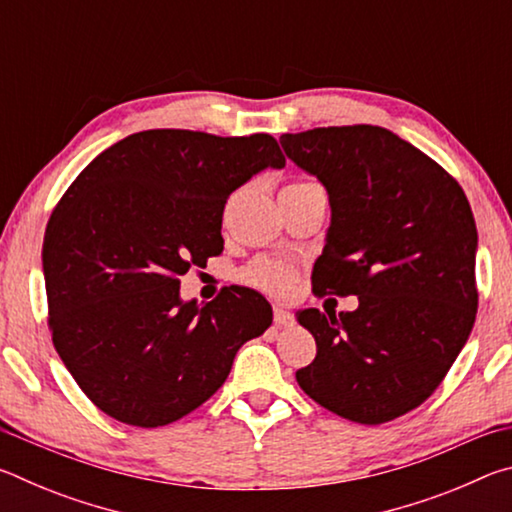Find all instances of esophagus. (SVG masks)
Returning a JSON list of instances; mask_svg holds the SVG:
<instances>
[{
  "instance_id": "1",
  "label": "esophagus",
  "mask_w": 512,
  "mask_h": 512,
  "mask_svg": "<svg viewBox=\"0 0 512 512\" xmlns=\"http://www.w3.org/2000/svg\"><path fill=\"white\" fill-rule=\"evenodd\" d=\"M273 320H275V325L287 327V325H291V323H293V314H291L289 309H284V307H280V305H275V307H273Z\"/></svg>"
}]
</instances>
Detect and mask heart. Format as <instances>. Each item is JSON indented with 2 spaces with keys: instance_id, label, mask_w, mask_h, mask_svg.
Returning <instances> with one entry per match:
<instances>
[{
  "instance_id": "1",
  "label": "heart",
  "mask_w": 512,
  "mask_h": 512,
  "mask_svg": "<svg viewBox=\"0 0 512 512\" xmlns=\"http://www.w3.org/2000/svg\"><path fill=\"white\" fill-rule=\"evenodd\" d=\"M291 185H318L314 180H296ZM244 280L259 291L268 293V296L282 298L291 291L293 282H296V271L289 264L277 262V259H257L244 271Z\"/></svg>"
}]
</instances>
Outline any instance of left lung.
I'll return each mask as SVG.
<instances>
[{
  "label": "left lung",
  "mask_w": 512,
  "mask_h": 512,
  "mask_svg": "<svg viewBox=\"0 0 512 512\" xmlns=\"http://www.w3.org/2000/svg\"><path fill=\"white\" fill-rule=\"evenodd\" d=\"M282 149L325 185L332 225L316 296H357V311H298L316 359L296 372L327 411L361 424L429 400L472 332L476 225L461 185L381 126L284 133Z\"/></svg>",
  "instance_id": "1"
}]
</instances>
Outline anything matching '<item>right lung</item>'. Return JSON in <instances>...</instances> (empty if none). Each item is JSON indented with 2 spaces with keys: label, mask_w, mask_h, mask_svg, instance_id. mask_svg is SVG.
I'll use <instances>...</instances> for the list:
<instances>
[{
  "label": "right lung",
  "mask_w": 512,
  "mask_h": 512,
  "mask_svg": "<svg viewBox=\"0 0 512 512\" xmlns=\"http://www.w3.org/2000/svg\"><path fill=\"white\" fill-rule=\"evenodd\" d=\"M284 155L268 133L183 128L128 135L85 167L49 216V332L81 391L110 418L164 427L228 379L237 350L273 309L246 287L205 307L180 302V275L223 253V207Z\"/></svg>",
  "instance_id": "add662e5"
}]
</instances>
